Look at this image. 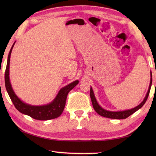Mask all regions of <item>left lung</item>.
<instances>
[{
	"instance_id": "obj_1",
	"label": "left lung",
	"mask_w": 156,
	"mask_h": 156,
	"mask_svg": "<svg viewBox=\"0 0 156 156\" xmlns=\"http://www.w3.org/2000/svg\"><path fill=\"white\" fill-rule=\"evenodd\" d=\"M150 76H151L150 84V86H149L148 91L147 92L146 95H145L144 101H142L138 106H137V107H135V108H133L131 109H128V110L121 111H107V110H106V109L102 108L101 106L98 105L97 99H96V98H95L93 90H92V87H90V98L92 101V106H93V108L95 110V111L97 112L98 115H100L101 116H102V117H107V118L114 119H123L127 118L132 114H133L135 112H136L137 110H139V109L141 108L142 107H143L145 103V102H146L147 99L148 98L149 94H150L151 84H152L151 72H150Z\"/></svg>"
}]
</instances>
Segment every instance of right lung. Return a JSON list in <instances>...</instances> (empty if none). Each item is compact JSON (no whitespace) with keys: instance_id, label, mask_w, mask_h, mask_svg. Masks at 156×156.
Wrapping results in <instances>:
<instances>
[{"instance_id":"add662e5","label":"right lung","mask_w":156,"mask_h":156,"mask_svg":"<svg viewBox=\"0 0 156 156\" xmlns=\"http://www.w3.org/2000/svg\"><path fill=\"white\" fill-rule=\"evenodd\" d=\"M15 44V42L13 44L11 50L9 51L5 76V87L13 105L20 112L27 115L33 119H37V120L46 121L58 117L62 115L63 111H64L68 92L78 84L79 81L75 80L61 88L54 101H52L50 103L41 106H34L25 103L15 94L11 82H10V58H11V54Z\"/></svg>"}]
</instances>
